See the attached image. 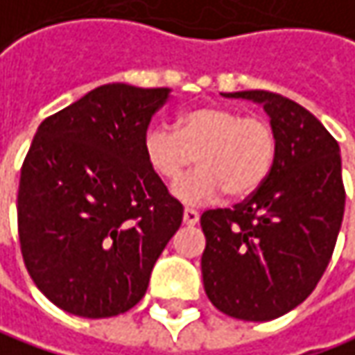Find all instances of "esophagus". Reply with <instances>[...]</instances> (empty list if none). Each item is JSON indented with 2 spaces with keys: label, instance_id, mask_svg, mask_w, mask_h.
I'll list each match as a JSON object with an SVG mask.
<instances>
[{
  "label": "esophagus",
  "instance_id": "1",
  "mask_svg": "<svg viewBox=\"0 0 355 355\" xmlns=\"http://www.w3.org/2000/svg\"><path fill=\"white\" fill-rule=\"evenodd\" d=\"M182 223L187 224V226H194V224L198 223V212L193 210V208H184V212H182Z\"/></svg>",
  "mask_w": 355,
  "mask_h": 355
}]
</instances>
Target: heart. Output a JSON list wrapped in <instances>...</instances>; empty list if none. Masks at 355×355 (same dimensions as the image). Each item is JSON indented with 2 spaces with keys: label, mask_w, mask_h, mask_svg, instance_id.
Instances as JSON below:
<instances>
[{
  "label": "heart",
  "mask_w": 355,
  "mask_h": 355,
  "mask_svg": "<svg viewBox=\"0 0 355 355\" xmlns=\"http://www.w3.org/2000/svg\"><path fill=\"white\" fill-rule=\"evenodd\" d=\"M143 150L148 168L168 184L180 180L196 158L201 168L178 182L173 194L184 205H202L223 193L230 198L256 193L274 166L278 137L264 116L200 105L177 116L175 131L150 127Z\"/></svg>",
  "instance_id": "1"
}]
</instances>
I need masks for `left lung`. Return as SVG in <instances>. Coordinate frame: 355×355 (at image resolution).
<instances>
[{
	"mask_svg": "<svg viewBox=\"0 0 355 355\" xmlns=\"http://www.w3.org/2000/svg\"><path fill=\"white\" fill-rule=\"evenodd\" d=\"M224 97L260 103L278 150L244 202L202 212V282L226 316L268 322L306 300L330 264L346 205L340 147L310 111L278 93Z\"/></svg>",
	"mask_w": 355,
	"mask_h": 355,
	"instance_id": "left-lung-1",
	"label": "left lung"
}]
</instances>
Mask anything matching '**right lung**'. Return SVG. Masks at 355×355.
<instances>
[{
    "label": "right lung",
    "instance_id": "add662e5",
    "mask_svg": "<svg viewBox=\"0 0 355 355\" xmlns=\"http://www.w3.org/2000/svg\"><path fill=\"white\" fill-rule=\"evenodd\" d=\"M168 95L166 87L101 85L33 137L17 193L21 254L35 286L69 314L131 310L182 223V205L143 150Z\"/></svg>",
    "mask_w": 355,
    "mask_h": 355
}]
</instances>
